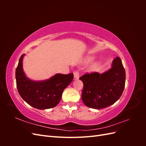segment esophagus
Masks as SVG:
<instances>
[{"mask_svg":"<svg viewBox=\"0 0 146 146\" xmlns=\"http://www.w3.org/2000/svg\"><path fill=\"white\" fill-rule=\"evenodd\" d=\"M79 78V73L77 71H76L74 72V79L75 80H78Z\"/></svg>","mask_w":146,"mask_h":146,"instance_id":"obj_1","label":"esophagus"}]
</instances>
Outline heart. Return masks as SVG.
I'll return each instance as SVG.
<instances>
[{
	"label": "heart",
	"instance_id": "b5f03b06",
	"mask_svg": "<svg viewBox=\"0 0 146 146\" xmlns=\"http://www.w3.org/2000/svg\"><path fill=\"white\" fill-rule=\"evenodd\" d=\"M93 60H94L93 56H88V58L86 59V63L91 62V61ZM100 66H101V63L100 62V61H96V62L93 63L90 66V69L91 70V71H94V70L99 68L100 67Z\"/></svg>",
	"mask_w": 146,
	"mask_h": 146
}]
</instances>
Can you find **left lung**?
Returning a JSON list of instances; mask_svg holds the SVG:
<instances>
[{
    "label": "left lung",
    "instance_id": "8db88e82",
    "mask_svg": "<svg viewBox=\"0 0 146 146\" xmlns=\"http://www.w3.org/2000/svg\"><path fill=\"white\" fill-rule=\"evenodd\" d=\"M83 83V102L88 107L101 109L113 105L121 98L125 83V71L119 57L102 74H85L79 78Z\"/></svg>",
    "mask_w": 146,
    "mask_h": 146
}]
</instances>
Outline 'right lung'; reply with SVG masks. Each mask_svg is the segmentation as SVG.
Wrapping results in <instances>:
<instances>
[{
	"mask_svg": "<svg viewBox=\"0 0 146 146\" xmlns=\"http://www.w3.org/2000/svg\"><path fill=\"white\" fill-rule=\"evenodd\" d=\"M21 55L16 69L17 91L24 101L33 108L44 110L54 108L58 104L65 88L71 83L74 75L56 74L50 78L41 81L31 80L26 76L23 69Z\"/></svg>",
	"mask_w": 146,
	"mask_h": 146,
	"instance_id": "add662e5",
	"label": "right lung"
}]
</instances>
